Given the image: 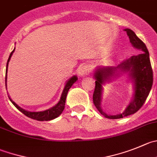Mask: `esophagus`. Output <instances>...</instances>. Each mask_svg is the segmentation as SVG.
<instances>
[{
  "mask_svg": "<svg viewBox=\"0 0 157 157\" xmlns=\"http://www.w3.org/2000/svg\"><path fill=\"white\" fill-rule=\"evenodd\" d=\"M92 65L89 64H85L82 66L80 67L78 69V75L81 76H86L90 74L92 71Z\"/></svg>",
  "mask_w": 157,
  "mask_h": 157,
  "instance_id": "34e87169",
  "label": "esophagus"
}]
</instances>
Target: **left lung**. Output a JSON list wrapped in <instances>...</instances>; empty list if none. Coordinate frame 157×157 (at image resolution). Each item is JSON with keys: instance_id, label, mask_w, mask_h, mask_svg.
<instances>
[{"instance_id": "1", "label": "left lung", "mask_w": 157, "mask_h": 157, "mask_svg": "<svg viewBox=\"0 0 157 157\" xmlns=\"http://www.w3.org/2000/svg\"><path fill=\"white\" fill-rule=\"evenodd\" d=\"M129 36V41L132 46L140 49L142 53L138 55L132 56L130 59L122 61L116 68H98L95 73V87L93 93V103L98 111L105 117L112 119H120L125 116H130L136 113L144 102H146L153 82V69L150 60L148 49L146 44L136 36L134 31L130 29H125ZM117 69L123 71H129L131 75L134 80L135 83V94L133 102L122 114L116 116H108L101 110L100 106L101 103V85L108 79L110 76L114 74Z\"/></svg>"}]
</instances>
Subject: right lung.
<instances>
[{"instance_id":"add662e5","label":"right lung","mask_w":157,"mask_h":157,"mask_svg":"<svg viewBox=\"0 0 157 157\" xmlns=\"http://www.w3.org/2000/svg\"><path fill=\"white\" fill-rule=\"evenodd\" d=\"M14 52V49L10 53V56L8 58V60H7V67H6V77H5V82L7 81V66H8V62L10 61V57H11V55H12L13 52ZM78 80V78L76 76H73L67 82V83L65 84V88H64V90L62 92V96H61L60 100H59V102H58L57 105H55V106L52 107V108L49 109L45 110V111L43 112H28L26 111V110L23 109L21 107H19L17 104L15 103L14 102H13L12 100H10V102H12L13 105L20 112H21L23 114H25V116H28V117L31 118V119H36L38 121H48V120H52V119H55V118H57L58 116H60L62 114V111L64 110V108H65V100H66V96L67 94H68V90H69L70 88L71 87L73 84L76 81ZM6 85V84H5Z\"/></svg>"}]
</instances>
